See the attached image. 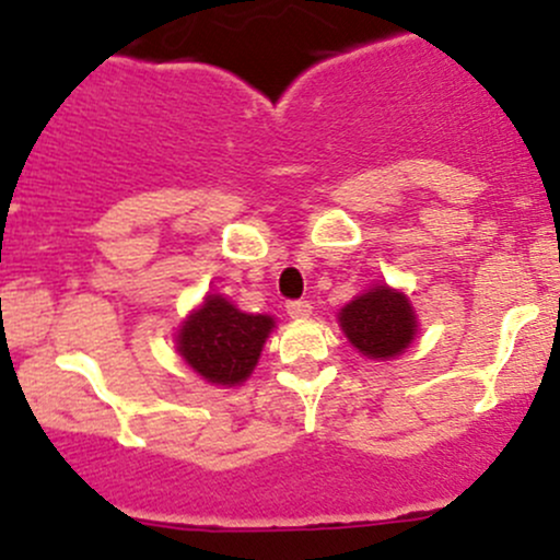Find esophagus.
<instances>
[{
  "label": "esophagus",
  "instance_id": "34e87169",
  "mask_svg": "<svg viewBox=\"0 0 560 560\" xmlns=\"http://www.w3.org/2000/svg\"><path fill=\"white\" fill-rule=\"evenodd\" d=\"M285 312L291 314L293 319H306L312 314V304L310 301H288Z\"/></svg>",
  "mask_w": 560,
  "mask_h": 560
}]
</instances>
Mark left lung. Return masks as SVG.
I'll list each match as a JSON object with an SVG mask.
<instances>
[{
  "label": "left lung",
  "mask_w": 560,
  "mask_h": 560,
  "mask_svg": "<svg viewBox=\"0 0 560 560\" xmlns=\"http://www.w3.org/2000/svg\"><path fill=\"white\" fill-rule=\"evenodd\" d=\"M349 343L368 360H397L418 336V314L410 299L386 282H373L338 312Z\"/></svg>",
  "instance_id": "left-lung-1"
}]
</instances>
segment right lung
<instances>
[{"instance_id": "1", "label": "right lung", "mask_w": 560, "mask_h": 560, "mask_svg": "<svg viewBox=\"0 0 560 560\" xmlns=\"http://www.w3.org/2000/svg\"><path fill=\"white\" fill-rule=\"evenodd\" d=\"M275 328L269 314L237 310L222 293H209L182 319L174 336L179 357L213 386H241L254 373Z\"/></svg>"}]
</instances>
